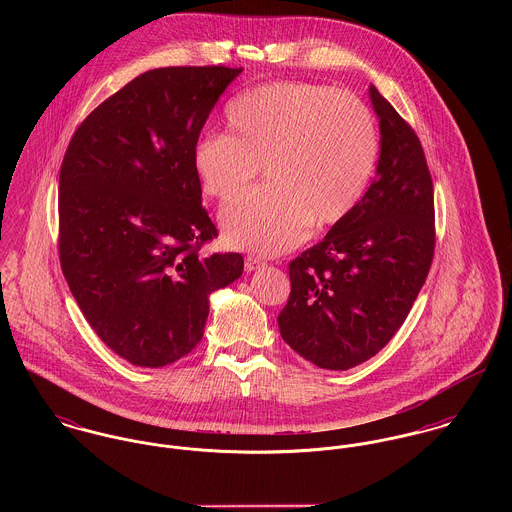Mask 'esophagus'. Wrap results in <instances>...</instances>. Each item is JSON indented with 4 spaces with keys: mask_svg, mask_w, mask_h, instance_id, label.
<instances>
[{
    "mask_svg": "<svg viewBox=\"0 0 512 512\" xmlns=\"http://www.w3.org/2000/svg\"><path fill=\"white\" fill-rule=\"evenodd\" d=\"M262 266H264V262H262L258 256H246V260H244L246 272H254V270H258V268H262Z\"/></svg>",
    "mask_w": 512,
    "mask_h": 512,
    "instance_id": "1",
    "label": "esophagus"
}]
</instances>
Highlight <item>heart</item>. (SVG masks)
Here are the masks:
<instances>
[{
  "label": "heart",
  "mask_w": 512,
  "mask_h": 512,
  "mask_svg": "<svg viewBox=\"0 0 512 512\" xmlns=\"http://www.w3.org/2000/svg\"><path fill=\"white\" fill-rule=\"evenodd\" d=\"M226 132L203 134L193 169L203 193L236 199L258 175L268 183L222 215L228 244L264 256L297 246L311 222L339 224L361 203L378 159L365 102L311 82H272L226 106Z\"/></svg>",
  "instance_id": "heart-1"
}]
</instances>
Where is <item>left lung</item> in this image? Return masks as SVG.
<instances>
[{"mask_svg":"<svg viewBox=\"0 0 512 512\" xmlns=\"http://www.w3.org/2000/svg\"><path fill=\"white\" fill-rule=\"evenodd\" d=\"M380 126L376 177L353 213L290 262L284 341L319 368L374 357L400 329L436 248L434 185L416 132L370 84Z\"/></svg>","mask_w":512,"mask_h":512,"instance_id":"8db88e82","label":"left lung"}]
</instances>
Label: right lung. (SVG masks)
<instances>
[{
    "mask_svg": "<svg viewBox=\"0 0 512 512\" xmlns=\"http://www.w3.org/2000/svg\"><path fill=\"white\" fill-rule=\"evenodd\" d=\"M228 67L136 76L76 128L59 177V258L96 335L159 368L203 339L209 297L242 276L240 254L201 256L219 232L201 205L193 147Z\"/></svg>",
    "mask_w": 512,
    "mask_h": 512,
    "instance_id": "1",
    "label": "right lung"
}]
</instances>
